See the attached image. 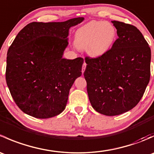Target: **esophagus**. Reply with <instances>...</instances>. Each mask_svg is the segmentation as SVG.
<instances>
[{"mask_svg": "<svg viewBox=\"0 0 154 154\" xmlns=\"http://www.w3.org/2000/svg\"><path fill=\"white\" fill-rule=\"evenodd\" d=\"M86 63L84 62L83 64V67H82V73H83V72H84L85 69H86Z\"/></svg>", "mask_w": 154, "mask_h": 154, "instance_id": "1", "label": "esophagus"}]
</instances>
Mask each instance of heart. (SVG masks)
Returning <instances> with one entry per match:
<instances>
[{"instance_id": "obj_1", "label": "heart", "mask_w": 154, "mask_h": 154, "mask_svg": "<svg viewBox=\"0 0 154 154\" xmlns=\"http://www.w3.org/2000/svg\"><path fill=\"white\" fill-rule=\"evenodd\" d=\"M116 35V29L112 24L92 21L77 29L74 45L78 49H86L91 57H99L112 48Z\"/></svg>"}]
</instances>
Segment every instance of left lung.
Returning a JSON list of instances; mask_svg holds the SVG:
<instances>
[{
	"mask_svg": "<svg viewBox=\"0 0 154 154\" xmlns=\"http://www.w3.org/2000/svg\"><path fill=\"white\" fill-rule=\"evenodd\" d=\"M112 23L119 38L103 55L85 58L83 74L91 106L109 116L125 113L140 101L150 80L151 58L147 41L135 26Z\"/></svg>",
	"mask_w": 154,
	"mask_h": 154,
	"instance_id": "1",
	"label": "left lung"
}]
</instances>
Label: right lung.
<instances>
[{
  "label": "right lung",
  "instance_id": "obj_1",
  "mask_svg": "<svg viewBox=\"0 0 154 154\" xmlns=\"http://www.w3.org/2000/svg\"><path fill=\"white\" fill-rule=\"evenodd\" d=\"M83 17L63 22H32L9 48L6 81L16 105L26 114L49 119L66 108L74 80L82 74L83 59L63 58L69 28Z\"/></svg>",
  "mask_w": 154,
  "mask_h": 154
}]
</instances>
